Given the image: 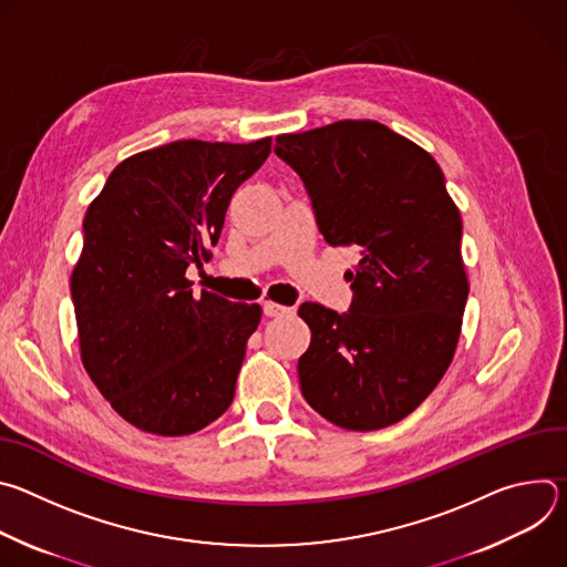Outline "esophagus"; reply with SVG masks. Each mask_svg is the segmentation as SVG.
I'll list each match as a JSON object with an SVG mask.
<instances>
[{"label":"esophagus","instance_id":"esophagus-1","mask_svg":"<svg viewBox=\"0 0 567 567\" xmlns=\"http://www.w3.org/2000/svg\"><path fill=\"white\" fill-rule=\"evenodd\" d=\"M262 311H265V316H269V318H278V316L291 313V307H285V305H278V302L267 300V302H262Z\"/></svg>","mask_w":567,"mask_h":567}]
</instances>
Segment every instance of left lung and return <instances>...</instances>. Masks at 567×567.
<instances>
[{"label": "left lung", "instance_id": "left-lung-1", "mask_svg": "<svg viewBox=\"0 0 567 567\" xmlns=\"http://www.w3.org/2000/svg\"><path fill=\"white\" fill-rule=\"evenodd\" d=\"M302 179L328 245L361 260L350 309L302 302L311 330L298 359L309 406L348 431L401 422L451 365L468 282L462 219L435 158L377 121H337L276 138Z\"/></svg>", "mask_w": 567, "mask_h": 567}]
</instances>
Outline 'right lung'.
<instances>
[{
    "label": "right lung",
    "instance_id": "right-lung-1",
    "mask_svg": "<svg viewBox=\"0 0 567 567\" xmlns=\"http://www.w3.org/2000/svg\"><path fill=\"white\" fill-rule=\"evenodd\" d=\"M271 152L254 143L175 141L118 164L83 221L71 274L85 370L132 426L190 435L230 406L260 305L195 293L233 193Z\"/></svg>",
    "mask_w": 567,
    "mask_h": 567
}]
</instances>
